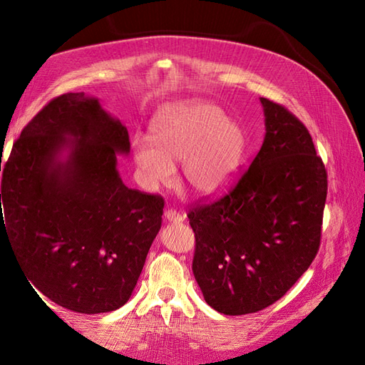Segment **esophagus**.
I'll return each instance as SVG.
<instances>
[{"label": "esophagus", "instance_id": "1", "mask_svg": "<svg viewBox=\"0 0 365 365\" xmlns=\"http://www.w3.org/2000/svg\"><path fill=\"white\" fill-rule=\"evenodd\" d=\"M164 219H165V222H173V224H176V222H182L184 220V216L182 215H180V213H176L175 210H165L164 212Z\"/></svg>", "mask_w": 365, "mask_h": 365}]
</instances>
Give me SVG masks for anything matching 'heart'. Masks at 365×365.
<instances>
[{
    "label": "heart",
    "instance_id": "obj_1",
    "mask_svg": "<svg viewBox=\"0 0 365 365\" xmlns=\"http://www.w3.org/2000/svg\"><path fill=\"white\" fill-rule=\"evenodd\" d=\"M152 141L137 137L132 157L148 189L169 185L175 164L182 181L201 197H213L233 182L244 163L247 138L242 126L219 106L187 101L163 108L153 118Z\"/></svg>",
    "mask_w": 365,
    "mask_h": 365
}]
</instances>
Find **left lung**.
Returning <instances> with one entry per match:
<instances>
[{
	"instance_id": "left-lung-1",
	"label": "left lung",
	"mask_w": 365,
	"mask_h": 365,
	"mask_svg": "<svg viewBox=\"0 0 365 365\" xmlns=\"http://www.w3.org/2000/svg\"><path fill=\"white\" fill-rule=\"evenodd\" d=\"M264 138L250 169L219 201L189 212L192 269L207 304L225 315L275 303L319 248L327 173L306 126L260 97Z\"/></svg>"
}]
</instances>
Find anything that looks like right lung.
<instances>
[{
    "mask_svg": "<svg viewBox=\"0 0 365 365\" xmlns=\"http://www.w3.org/2000/svg\"><path fill=\"white\" fill-rule=\"evenodd\" d=\"M129 152L126 126L97 97L68 93L33 117L3 168L0 235L29 283L70 311L123 306L161 228L163 197L121 181L117 155Z\"/></svg>",
    "mask_w": 365,
    "mask_h": 365,
    "instance_id": "obj_1",
    "label": "right lung"
}]
</instances>
